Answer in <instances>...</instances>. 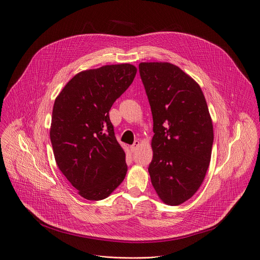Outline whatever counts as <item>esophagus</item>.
Segmentation results:
<instances>
[{"label": "esophagus", "mask_w": 260, "mask_h": 260, "mask_svg": "<svg viewBox=\"0 0 260 260\" xmlns=\"http://www.w3.org/2000/svg\"><path fill=\"white\" fill-rule=\"evenodd\" d=\"M139 145H140V142L138 141V140H136V141L134 142V144H133V145H131V147H129L131 151H132V152H135V151L137 150V148L139 147Z\"/></svg>", "instance_id": "esophagus-1"}]
</instances>
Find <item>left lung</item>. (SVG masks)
I'll list each match as a JSON object with an SVG mask.
<instances>
[{
	"label": "left lung",
	"mask_w": 260,
	"mask_h": 260,
	"mask_svg": "<svg viewBox=\"0 0 260 260\" xmlns=\"http://www.w3.org/2000/svg\"><path fill=\"white\" fill-rule=\"evenodd\" d=\"M139 72L153 120L151 184L165 204L177 206L191 198L205 179L212 120L200 85L179 67L141 62Z\"/></svg>",
	"instance_id": "8db88e82"
}]
</instances>
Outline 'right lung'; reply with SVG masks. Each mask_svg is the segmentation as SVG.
Instances as JSON below:
<instances>
[{
  "mask_svg": "<svg viewBox=\"0 0 260 260\" xmlns=\"http://www.w3.org/2000/svg\"><path fill=\"white\" fill-rule=\"evenodd\" d=\"M137 73L129 63L76 74L56 97L50 139L62 175L89 201L108 198L125 178V152L109 112Z\"/></svg>",
  "mask_w": 260,
  "mask_h": 260,
  "instance_id": "1",
  "label": "right lung"
}]
</instances>
